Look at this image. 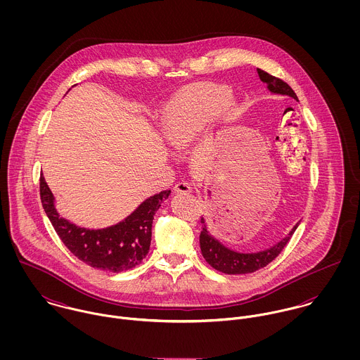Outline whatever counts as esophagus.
<instances>
[{
	"mask_svg": "<svg viewBox=\"0 0 360 360\" xmlns=\"http://www.w3.org/2000/svg\"><path fill=\"white\" fill-rule=\"evenodd\" d=\"M174 193L176 194H190V193H193V187L186 181H180L174 186Z\"/></svg>",
	"mask_w": 360,
	"mask_h": 360,
	"instance_id": "1",
	"label": "esophagus"
}]
</instances>
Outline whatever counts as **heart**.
Masks as SVG:
<instances>
[{
  "instance_id": "obj_1",
  "label": "heart",
  "mask_w": 360,
  "mask_h": 360,
  "mask_svg": "<svg viewBox=\"0 0 360 360\" xmlns=\"http://www.w3.org/2000/svg\"><path fill=\"white\" fill-rule=\"evenodd\" d=\"M229 89L214 83H200L176 93L162 109V129L167 146L187 150L213 122L214 116L231 115Z\"/></svg>"
}]
</instances>
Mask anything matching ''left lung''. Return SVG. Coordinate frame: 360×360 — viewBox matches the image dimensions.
Returning <instances> with one entry per match:
<instances>
[{"mask_svg":"<svg viewBox=\"0 0 360 360\" xmlns=\"http://www.w3.org/2000/svg\"><path fill=\"white\" fill-rule=\"evenodd\" d=\"M257 75L271 94L287 96V97H291L298 101L297 94L285 82H283L260 69H257ZM201 223H202V231L200 236L201 252L205 257L206 262L213 269H216L221 273H226V274L252 273V271H257V269L267 266L274 257L283 251V248L287 245L291 236L300 226V221H298L284 238H281L278 243H276L270 248H266V250L257 251V252H238V251H234V250L226 247L224 244H221L217 238H214L212 236V233L209 231V227L206 224L205 217L201 219Z\"/></svg>","mask_w":360,"mask_h":360,"instance_id":"8db88e82","label":"left lung"}]
</instances>
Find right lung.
I'll return each mask as SVG.
<instances>
[{
    "mask_svg": "<svg viewBox=\"0 0 360 360\" xmlns=\"http://www.w3.org/2000/svg\"><path fill=\"white\" fill-rule=\"evenodd\" d=\"M40 195L56 234L75 257L94 269L119 273L140 264L147 257L155 213L169 198L170 190L147 198L123 220L103 229L80 227L60 216L44 176L40 177Z\"/></svg>",
    "mask_w": 360,
    "mask_h": 360,
    "instance_id": "obj_1",
    "label": "right lung"
}]
</instances>
